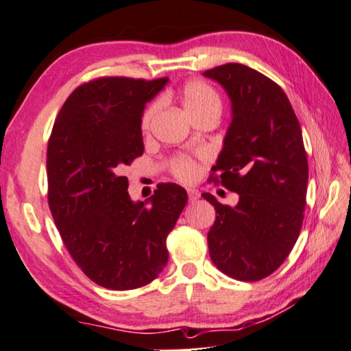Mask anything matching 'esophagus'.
I'll return each mask as SVG.
<instances>
[{
    "label": "esophagus",
    "instance_id": "esophagus-1",
    "mask_svg": "<svg viewBox=\"0 0 351 351\" xmlns=\"http://www.w3.org/2000/svg\"><path fill=\"white\" fill-rule=\"evenodd\" d=\"M187 195L191 202H197V199L199 198V192L195 191V189H187Z\"/></svg>",
    "mask_w": 351,
    "mask_h": 351
}]
</instances>
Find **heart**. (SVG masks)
<instances>
[{"instance_id":"heart-1","label":"heart","mask_w":351,"mask_h":351,"mask_svg":"<svg viewBox=\"0 0 351 351\" xmlns=\"http://www.w3.org/2000/svg\"><path fill=\"white\" fill-rule=\"evenodd\" d=\"M181 99L182 104H184V109L191 117L208 109H221V101L219 95H217V92L203 81H189L187 84L182 87ZM156 110H158V103L149 104L148 108L143 110L141 120L142 130H148L149 125H152ZM171 171H173V175L178 180L184 182L193 181L198 175L195 160L189 158V156H180V158H176L173 162H171Z\"/></svg>"}]
</instances>
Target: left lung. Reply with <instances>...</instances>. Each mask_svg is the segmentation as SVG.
Instances as JSON below:
<instances>
[{
    "label": "left lung",
    "mask_w": 351,
    "mask_h": 351,
    "mask_svg": "<svg viewBox=\"0 0 351 351\" xmlns=\"http://www.w3.org/2000/svg\"><path fill=\"white\" fill-rule=\"evenodd\" d=\"M203 75L225 88L232 112L213 180L239 195L236 206L202 195L217 214L209 254L225 275L259 281L285 263L302 230L308 189L302 128L285 90L259 71L225 64Z\"/></svg>",
    "instance_id": "8db88e82"
}]
</instances>
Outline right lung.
Returning <instances> with one entry per match:
<instances>
[{"label":"right lung","mask_w":351,"mask_h":351,"mask_svg":"<svg viewBox=\"0 0 351 351\" xmlns=\"http://www.w3.org/2000/svg\"><path fill=\"white\" fill-rule=\"evenodd\" d=\"M169 77L108 76L71 92L47 152L48 204L80 269L98 286L131 291L152 282L169 261L167 236L187 203L173 182L147 202L128 193L126 165L143 154L145 104Z\"/></svg>","instance_id":"1"}]
</instances>
